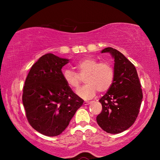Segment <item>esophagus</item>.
Wrapping results in <instances>:
<instances>
[{
    "mask_svg": "<svg viewBox=\"0 0 160 160\" xmlns=\"http://www.w3.org/2000/svg\"><path fill=\"white\" fill-rule=\"evenodd\" d=\"M91 103V102H88V101H85L83 102V104L84 105H88V104H90Z\"/></svg>",
    "mask_w": 160,
    "mask_h": 160,
    "instance_id": "esophagus-1",
    "label": "esophagus"
}]
</instances>
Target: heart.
<instances>
[{
	"label": "heart",
	"mask_w": 160,
	"mask_h": 160,
	"mask_svg": "<svg viewBox=\"0 0 160 160\" xmlns=\"http://www.w3.org/2000/svg\"><path fill=\"white\" fill-rule=\"evenodd\" d=\"M76 72L69 68L63 70V78L67 85L76 89L81 82V78L85 76L86 83L77 90L78 95L84 99H91L96 95L97 91L104 92L112 86L114 77L112 65L107 61L99 62L93 57H86L78 61L75 65Z\"/></svg>",
	"instance_id": "1"
}]
</instances>
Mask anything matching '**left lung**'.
Wrapping results in <instances>:
<instances>
[{"label": "left lung", "instance_id": "left-lung-1", "mask_svg": "<svg viewBox=\"0 0 160 160\" xmlns=\"http://www.w3.org/2000/svg\"><path fill=\"white\" fill-rule=\"evenodd\" d=\"M102 53H109L114 58V77L112 86L99 99L102 111L97 122L108 133H120L129 128L138 115L141 85L135 66L120 51L107 47Z\"/></svg>", "mask_w": 160, "mask_h": 160}]
</instances>
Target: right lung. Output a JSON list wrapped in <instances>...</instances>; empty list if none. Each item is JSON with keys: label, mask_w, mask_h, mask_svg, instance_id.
I'll return each instance as SVG.
<instances>
[{"label": "right lung", "mask_w": 160, "mask_h": 160, "mask_svg": "<svg viewBox=\"0 0 160 160\" xmlns=\"http://www.w3.org/2000/svg\"><path fill=\"white\" fill-rule=\"evenodd\" d=\"M68 62L45 54L32 66L23 87L27 118L32 128L47 136L60 135L83 104L63 78L61 68Z\"/></svg>", "instance_id": "obj_1"}]
</instances>
